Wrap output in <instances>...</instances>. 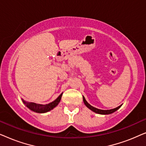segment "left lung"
Returning a JSON list of instances; mask_svg holds the SVG:
<instances>
[{
    "mask_svg": "<svg viewBox=\"0 0 146 146\" xmlns=\"http://www.w3.org/2000/svg\"><path fill=\"white\" fill-rule=\"evenodd\" d=\"M83 101H84V104L86 106L87 108H88L90 110H91L92 111H93L95 113H99V114H104V115H106V114H110V113H112L115 111L116 110H117L119 108L121 107V106H119L115 108H113V109H111V110H100V109H98L96 108H94L93 106H92L90 104L87 102V101L86 100L85 98L83 96Z\"/></svg>",
    "mask_w": 146,
    "mask_h": 146,
    "instance_id": "obj_1",
    "label": "left lung"
}]
</instances>
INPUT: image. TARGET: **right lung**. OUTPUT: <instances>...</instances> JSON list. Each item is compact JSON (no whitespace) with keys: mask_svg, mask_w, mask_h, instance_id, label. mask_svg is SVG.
Listing matches in <instances>:
<instances>
[{"mask_svg":"<svg viewBox=\"0 0 146 146\" xmlns=\"http://www.w3.org/2000/svg\"><path fill=\"white\" fill-rule=\"evenodd\" d=\"M62 94L63 93H62L54 101L52 102H50L46 105L38 104H36L33 102H27L25 101L24 100H23V103L27 106V107L29 108L31 110L35 111V112L37 113H46L50 111L51 110H52L53 108H54L58 104L60 101L61 100Z\"/></svg>","mask_w":146,"mask_h":146,"instance_id":"add662e5","label":"right lung"}]
</instances>
